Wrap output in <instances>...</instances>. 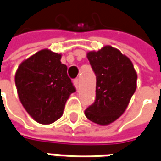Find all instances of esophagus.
<instances>
[{
  "label": "esophagus",
  "mask_w": 161,
  "mask_h": 161,
  "mask_svg": "<svg viewBox=\"0 0 161 161\" xmlns=\"http://www.w3.org/2000/svg\"><path fill=\"white\" fill-rule=\"evenodd\" d=\"M73 84L75 86V88L78 89L79 88V86H80V80H78V79H75L74 80H73Z\"/></svg>",
  "instance_id": "1"
}]
</instances>
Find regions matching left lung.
Segmentation results:
<instances>
[{
	"label": "left lung",
	"instance_id": "1",
	"mask_svg": "<svg viewBox=\"0 0 161 161\" xmlns=\"http://www.w3.org/2000/svg\"><path fill=\"white\" fill-rule=\"evenodd\" d=\"M96 74V100L85 110L92 122L106 126L121 116L137 88V72L131 60L109 45L87 53Z\"/></svg>",
	"mask_w": 161,
	"mask_h": 161
}]
</instances>
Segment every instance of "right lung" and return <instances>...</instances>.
Returning a JSON list of instances; mask_svg holds the SVG:
<instances>
[{"label":"right lung","mask_w":161,"mask_h":161,"mask_svg":"<svg viewBox=\"0 0 161 161\" xmlns=\"http://www.w3.org/2000/svg\"><path fill=\"white\" fill-rule=\"evenodd\" d=\"M61 54L49 49L24 60L15 73V85L23 108L35 121L51 124L63 114L65 103L75 88L62 64Z\"/></svg>","instance_id":"1"}]
</instances>
